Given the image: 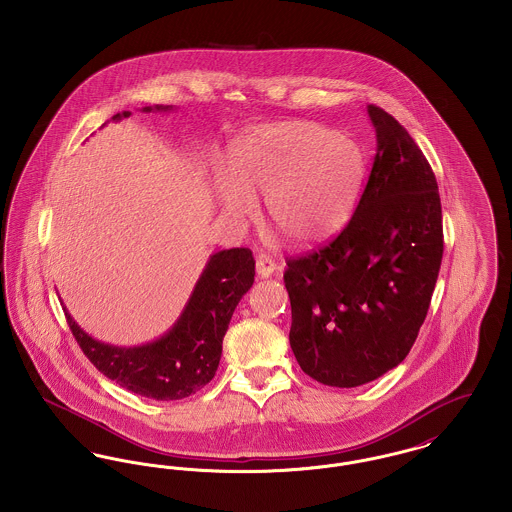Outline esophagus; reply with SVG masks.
Wrapping results in <instances>:
<instances>
[{
	"instance_id": "34e87169",
	"label": "esophagus",
	"mask_w": 512,
	"mask_h": 512,
	"mask_svg": "<svg viewBox=\"0 0 512 512\" xmlns=\"http://www.w3.org/2000/svg\"><path fill=\"white\" fill-rule=\"evenodd\" d=\"M255 271L259 274V278H269V276L278 274L280 267H278L272 259H269V257H257V261H255Z\"/></svg>"
}]
</instances>
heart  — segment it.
Returning a JSON list of instances; mask_svg holds the SVG:
<instances>
[{
    "label": "heart",
    "mask_w": 512,
    "mask_h": 512,
    "mask_svg": "<svg viewBox=\"0 0 512 512\" xmlns=\"http://www.w3.org/2000/svg\"><path fill=\"white\" fill-rule=\"evenodd\" d=\"M232 179L218 181V205L236 220L267 199L272 232L292 247H311L340 232L360 201V147L313 121H278L243 137L230 156Z\"/></svg>",
    "instance_id": "obj_1"
}]
</instances>
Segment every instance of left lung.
I'll return each mask as SVG.
<instances>
[{
	"instance_id": "8db88e82",
	"label": "left lung",
	"mask_w": 512,
	"mask_h": 512,
	"mask_svg": "<svg viewBox=\"0 0 512 512\" xmlns=\"http://www.w3.org/2000/svg\"><path fill=\"white\" fill-rule=\"evenodd\" d=\"M377 149L358 209L323 249L288 259L290 346L303 373L352 389L408 356L443 259L435 174L410 133L369 104Z\"/></svg>"
}]
</instances>
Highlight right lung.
I'll return each mask as SVG.
<instances>
[{"label":"right lung","mask_w":512,"mask_h":512,"mask_svg":"<svg viewBox=\"0 0 512 512\" xmlns=\"http://www.w3.org/2000/svg\"><path fill=\"white\" fill-rule=\"evenodd\" d=\"M172 106H145L143 112H170ZM131 112L112 116L129 118ZM255 261L245 247L212 253L178 321L147 344L114 346L92 338L61 301L75 340L92 365L123 389L152 400H181L211 383L222 340L243 294L253 286Z\"/></svg>","instance_id":"obj_1"}]
</instances>
